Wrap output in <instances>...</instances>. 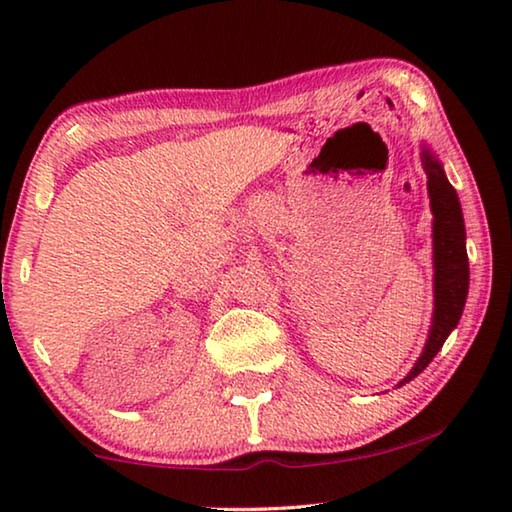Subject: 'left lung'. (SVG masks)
<instances>
[{"mask_svg": "<svg viewBox=\"0 0 512 512\" xmlns=\"http://www.w3.org/2000/svg\"><path fill=\"white\" fill-rule=\"evenodd\" d=\"M420 160L427 173V192L433 214V314L424 350L397 388L418 377L443 348L447 336L454 332L463 316L467 289H470L461 201L445 176L443 162L427 144H422Z\"/></svg>", "mask_w": 512, "mask_h": 512, "instance_id": "obj_1", "label": "left lung"}]
</instances>
